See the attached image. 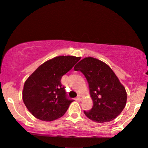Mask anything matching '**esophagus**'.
Wrapping results in <instances>:
<instances>
[{
  "instance_id": "1",
  "label": "esophagus",
  "mask_w": 148,
  "mask_h": 148,
  "mask_svg": "<svg viewBox=\"0 0 148 148\" xmlns=\"http://www.w3.org/2000/svg\"><path fill=\"white\" fill-rule=\"evenodd\" d=\"M76 99H77L78 101H81V100H82L81 95H78V96H77V98H76Z\"/></svg>"
}]
</instances>
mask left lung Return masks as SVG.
I'll list each match as a JSON object with an SVG mask.
<instances>
[{
  "label": "left lung",
  "instance_id": "1",
  "mask_svg": "<svg viewBox=\"0 0 148 148\" xmlns=\"http://www.w3.org/2000/svg\"><path fill=\"white\" fill-rule=\"evenodd\" d=\"M87 80L92 108L84 111L88 119L96 123L112 121L121 113L127 103V92L111 68L93 58L82 60L74 68Z\"/></svg>",
  "mask_w": 148,
  "mask_h": 148
}]
</instances>
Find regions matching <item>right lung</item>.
I'll return each instance as SVG.
<instances>
[{"label": "right lung", "instance_id": "right-lung-1", "mask_svg": "<svg viewBox=\"0 0 148 148\" xmlns=\"http://www.w3.org/2000/svg\"><path fill=\"white\" fill-rule=\"evenodd\" d=\"M80 60L74 56L56 57L29 76L23 86V101L34 117L53 121L64 115L74 100L67 96L61 79Z\"/></svg>", "mask_w": 148, "mask_h": 148}]
</instances>
